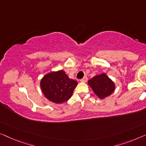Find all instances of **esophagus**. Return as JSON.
<instances>
[{"instance_id": "34e87169", "label": "esophagus", "mask_w": 146, "mask_h": 146, "mask_svg": "<svg viewBox=\"0 0 146 146\" xmlns=\"http://www.w3.org/2000/svg\"><path fill=\"white\" fill-rule=\"evenodd\" d=\"M87 80H88V78H87V77H86V76H85V77H84L81 80H80V82H86Z\"/></svg>"}]
</instances>
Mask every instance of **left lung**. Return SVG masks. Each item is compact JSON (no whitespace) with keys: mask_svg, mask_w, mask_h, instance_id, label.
<instances>
[{"mask_svg":"<svg viewBox=\"0 0 146 146\" xmlns=\"http://www.w3.org/2000/svg\"><path fill=\"white\" fill-rule=\"evenodd\" d=\"M88 84L100 99L110 96L115 89V82L104 73L94 76L88 80Z\"/></svg>","mask_w":146,"mask_h":146,"instance_id":"left-lung-1","label":"left lung"}]
</instances>
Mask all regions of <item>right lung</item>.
<instances>
[{
  "mask_svg": "<svg viewBox=\"0 0 146 146\" xmlns=\"http://www.w3.org/2000/svg\"><path fill=\"white\" fill-rule=\"evenodd\" d=\"M77 84L76 80L69 78L64 70L46 74L40 82L43 94L55 104H62L70 99Z\"/></svg>",
  "mask_w": 146,
  "mask_h": 146,
  "instance_id": "1",
  "label": "right lung"
}]
</instances>
